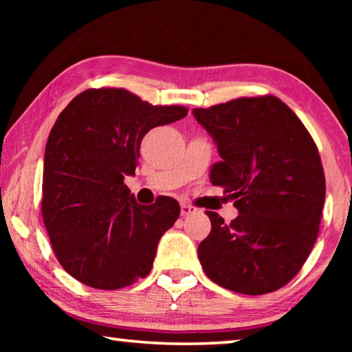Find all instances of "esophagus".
<instances>
[{"mask_svg": "<svg viewBox=\"0 0 352 352\" xmlns=\"http://www.w3.org/2000/svg\"><path fill=\"white\" fill-rule=\"evenodd\" d=\"M197 212V208L189 205V204H182V216L186 217V216H192V214Z\"/></svg>", "mask_w": 352, "mask_h": 352, "instance_id": "34e87169", "label": "esophagus"}]
</instances>
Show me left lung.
<instances>
[{"mask_svg":"<svg viewBox=\"0 0 352 352\" xmlns=\"http://www.w3.org/2000/svg\"><path fill=\"white\" fill-rule=\"evenodd\" d=\"M192 115L222 158L210 180L239 211L228 225L206 211L211 233L197 250L206 276L243 295L281 289L301 270L320 230L326 182L312 136L275 96L233 99Z\"/></svg>","mask_w":352,"mask_h":352,"instance_id":"1","label":"left lung"}]
</instances>
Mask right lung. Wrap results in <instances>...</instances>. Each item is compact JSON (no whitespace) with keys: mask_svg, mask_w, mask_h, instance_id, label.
Returning <instances> with one entry per match:
<instances>
[{"mask_svg":"<svg viewBox=\"0 0 352 352\" xmlns=\"http://www.w3.org/2000/svg\"><path fill=\"white\" fill-rule=\"evenodd\" d=\"M188 115L124 88H91L58 115L45 148L41 216L58 262L82 284L127 287L152 270L158 242L180 216L172 197L136 204L135 175L148 130Z\"/></svg>","mask_w":352,"mask_h":352,"instance_id":"right-lung-1","label":"right lung"}]
</instances>
